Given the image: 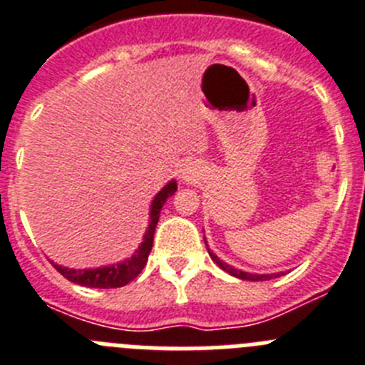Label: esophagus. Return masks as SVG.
Returning a JSON list of instances; mask_svg holds the SVG:
<instances>
[{"mask_svg": "<svg viewBox=\"0 0 365 365\" xmlns=\"http://www.w3.org/2000/svg\"><path fill=\"white\" fill-rule=\"evenodd\" d=\"M196 176V169L192 167V165H183V169H180V178L183 180V182H191L192 178Z\"/></svg>", "mask_w": 365, "mask_h": 365, "instance_id": "obj_1", "label": "esophagus"}]
</instances>
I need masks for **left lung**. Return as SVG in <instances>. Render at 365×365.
Wrapping results in <instances>:
<instances>
[{
    "label": "left lung",
    "mask_w": 365,
    "mask_h": 365,
    "mask_svg": "<svg viewBox=\"0 0 365 365\" xmlns=\"http://www.w3.org/2000/svg\"><path fill=\"white\" fill-rule=\"evenodd\" d=\"M204 240H205V237H204ZM205 246H207V240H205ZM207 252H209V257L213 259V261L218 264V268H222L224 272H227L230 275H233V277L244 279V281H268V279L279 277V275L284 274V272H277V274H250V272L239 270V268H235V266L227 264V262H224L222 259H218V255H215V253L211 252L209 248H207Z\"/></svg>",
    "instance_id": "obj_1"
}]
</instances>
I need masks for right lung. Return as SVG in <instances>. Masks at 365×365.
I'll use <instances>...</instances> for the list:
<instances>
[{
    "mask_svg": "<svg viewBox=\"0 0 365 365\" xmlns=\"http://www.w3.org/2000/svg\"><path fill=\"white\" fill-rule=\"evenodd\" d=\"M178 189L176 180H170L167 185L154 196V200L150 204V213H148V227L145 231L143 240L139 244V248L132 253V257L125 259L121 262L108 266H99V268H84V270H75V268H66L53 262L56 270L69 279L71 283H77L81 287L88 288H119L128 284L130 281H134L141 270L145 268L148 261V253L152 250V242H154V231H156L158 220H160V211L163 204L167 202L169 196H173Z\"/></svg>",
    "mask_w": 365,
    "mask_h": 365,
    "instance_id": "1",
    "label": "right lung"
}]
</instances>
